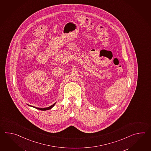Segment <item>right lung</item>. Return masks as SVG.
Listing matches in <instances>:
<instances>
[{"label":"right lung","mask_w":151,"mask_h":151,"mask_svg":"<svg viewBox=\"0 0 151 151\" xmlns=\"http://www.w3.org/2000/svg\"><path fill=\"white\" fill-rule=\"evenodd\" d=\"M55 103L54 104H53V105H51V106H49V107H46V108H42H42L36 107H35V106H31V105H29V106H31V107H35V108L36 109H39V110H42V111H46V110H48V109H51L52 108L53 106H55Z\"/></svg>","instance_id":"1"}]
</instances>
